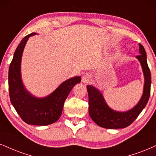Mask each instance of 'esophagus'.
I'll use <instances>...</instances> for the list:
<instances>
[{
	"instance_id": "obj_1",
	"label": "esophagus",
	"mask_w": 156,
	"mask_h": 156,
	"mask_svg": "<svg viewBox=\"0 0 156 156\" xmlns=\"http://www.w3.org/2000/svg\"><path fill=\"white\" fill-rule=\"evenodd\" d=\"M92 80V76L91 74H89V73H86L84 74L82 77V81L84 82V83H89V82H91Z\"/></svg>"
}]
</instances>
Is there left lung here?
<instances>
[{
	"label": "left lung",
	"mask_w": 156,
	"mask_h": 156,
	"mask_svg": "<svg viewBox=\"0 0 156 156\" xmlns=\"http://www.w3.org/2000/svg\"><path fill=\"white\" fill-rule=\"evenodd\" d=\"M140 55L136 58L140 61L143 70L145 84L143 94L139 103L131 110L126 112H118L108 106L103 96L93 86L87 85L89 97V114L91 119L101 127L106 129H122L129 126L137 118L148 101L151 95V75L147 65L146 52L144 47L139 44Z\"/></svg>",
	"instance_id": "1"
}]
</instances>
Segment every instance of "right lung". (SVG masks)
<instances>
[{"instance_id":"1","label":"right lung","mask_w":156,"mask_h":156,"mask_svg":"<svg viewBox=\"0 0 156 156\" xmlns=\"http://www.w3.org/2000/svg\"><path fill=\"white\" fill-rule=\"evenodd\" d=\"M24 37L17 46L9 70V90L11 104L24 122L28 124L45 126L60 118L63 104L69 93L76 84L81 82L80 76L67 80L53 92L43 98L34 97L25 89L21 76V61L24 46L29 37Z\"/></svg>"}]
</instances>
